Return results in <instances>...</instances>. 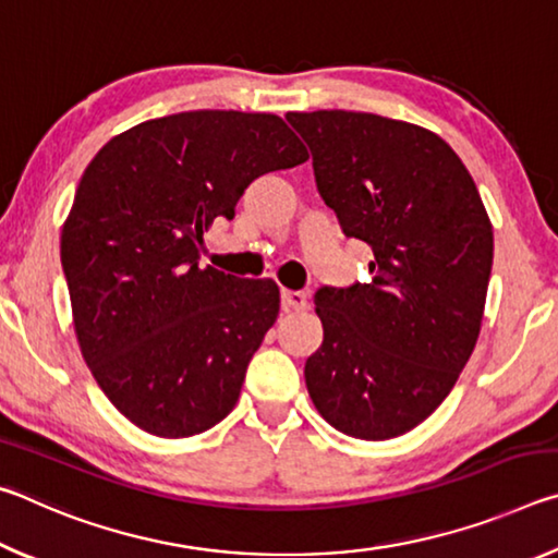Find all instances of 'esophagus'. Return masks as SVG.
<instances>
[{
    "label": "esophagus",
    "instance_id": "34e87169",
    "mask_svg": "<svg viewBox=\"0 0 558 558\" xmlns=\"http://www.w3.org/2000/svg\"><path fill=\"white\" fill-rule=\"evenodd\" d=\"M280 302L286 310H305L307 307V295L300 290H282Z\"/></svg>",
    "mask_w": 558,
    "mask_h": 558
}]
</instances>
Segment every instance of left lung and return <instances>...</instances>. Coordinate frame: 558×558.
<instances>
[{"label":"left lung","instance_id":"1","mask_svg":"<svg viewBox=\"0 0 558 558\" xmlns=\"http://www.w3.org/2000/svg\"><path fill=\"white\" fill-rule=\"evenodd\" d=\"M319 196L372 245V282L323 288V344L305 362L319 415L352 438L418 426L456 386L483 325L493 223L468 167L421 125L352 110L288 112Z\"/></svg>","mask_w":558,"mask_h":558}]
</instances>
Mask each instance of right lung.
Listing matches in <instances>:
<instances>
[{"label": "right lung", "instance_id": "add662e5", "mask_svg": "<svg viewBox=\"0 0 558 558\" xmlns=\"http://www.w3.org/2000/svg\"><path fill=\"white\" fill-rule=\"evenodd\" d=\"M307 157L272 112L189 110L120 132L83 172L61 231L75 337L149 436H199L233 411L280 290L199 268L202 235L253 179Z\"/></svg>", "mask_w": 558, "mask_h": 558}]
</instances>
